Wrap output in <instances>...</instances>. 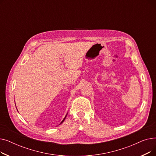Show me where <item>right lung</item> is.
<instances>
[{
    "label": "right lung",
    "instance_id": "add662e5",
    "mask_svg": "<svg viewBox=\"0 0 156 156\" xmlns=\"http://www.w3.org/2000/svg\"><path fill=\"white\" fill-rule=\"evenodd\" d=\"M66 116H67V115H66ZM66 116H65V118H64V119H63V120H62V121H61V123H60V124H61V123H62V122H63V121H64V119H65V118H66ZM60 124H59V125H60Z\"/></svg>",
    "mask_w": 156,
    "mask_h": 156
}]
</instances>
